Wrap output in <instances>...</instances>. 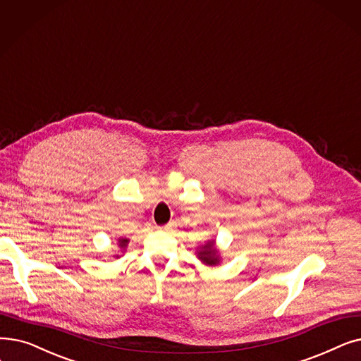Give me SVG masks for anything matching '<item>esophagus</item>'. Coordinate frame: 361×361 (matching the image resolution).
<instances>
[{
	"label": "esophagus",
	"mask_w": 361,
	"mask_h": 361,
	"mask_svg": "<svg viewBox=\"0 0 361 361\" xmlns=\"http://www.w3.org/2000/svg\"><path fill=\"white\" fill-rule=\"evenodd\" d=\"M174 223H169V224H166V226H162V227H159V230H162V231H171L172 228H174Z\"/></svg>",
	"instance_id": "obj_1"
}]
</instances>
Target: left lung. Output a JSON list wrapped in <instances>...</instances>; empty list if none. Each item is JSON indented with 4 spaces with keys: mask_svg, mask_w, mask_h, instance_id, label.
Listing matches in <instances>:
<instances>
[{
    "mask_svg": "<svg viewBox=\"0 0 361 361\" xmlns=\"http://www.w3.org/2000/svg\"><path fill=\"white\" fill-rule=\"evenodd\" d=\"M199 259L208 265H215L218 262V255H216V250L214 249L212 242L202 246V250L199 252Z\"/></svg>",
    "mask_w": 361,
    "mask_h": 361,
    "instance_id": "left-lung-1",
    "label": "left lung"
}]
</instances>
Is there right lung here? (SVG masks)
I'll list each match as a JSON object with an SVG mask.
<instances>
[{"label":"right lung","instance_id":"add662e5","mask_svg":"<svg viewBox=\"0 0 361 361\" xmlns=\"http://www.w3.org/2000/svg\"><path fill=\"white\" fill-rule=\"evenodd\" d=\"M127 243H128V239H121L119 240V246L121 247H125V246H127Z\"/></svg>","mask_w":361,"mask_h":361}]
</instances>
